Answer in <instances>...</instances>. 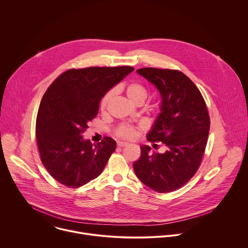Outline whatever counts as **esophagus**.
I'll list each match as a JSON object with an SVG mask.
<instances>
[{
	"label": "esophagus",
	"instance_id": "1",
	"mask_svg": "<svg viewBox=\"0 0 248 248\" xmlns=\"http://www.w3.org/2000/svg\"><path fill=\"white\" fill-rule=\"evenodd\" d=\"M117 144H118V147H125V146L128 145V143L123 142V141H119V142H118Z\"/></svg>",
	"mask_w": 248,
	"mask_h": 248
}]
</instances>
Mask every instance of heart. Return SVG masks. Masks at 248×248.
Returning <instances> with one entry per match:
<instances>
[{"instance_id": "obj_1", "label": "heart", "mask_w": 248, "mask_h": 248, "mask_svg": "<svg viewBox=\"0 0 248 248\" xmlns=\"http://www.w3.org/2000/svg\"><path fill=\"white\" fill-rule=\"evenodd\" d=\"M113 94H114V92L111 90L102 97V99L100 100V104H99V107H100L101 111H105L106 108H107V106H108L111 98L113 97ZM125 94L130 102H132L133 104H136L138 102L143 103L147 98L148 92L144 85H142L139 82H131L126 86ZM140 128H142V126L138 127V126H134V125H130V124H121L116 129L115 133L117 136H119L121 138L131 140L137 136V131Z\"/></svg>"}]
</instances>
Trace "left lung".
Wrapping results in <instances>:
<instances>
[{
	"instance_id": "8db88e82",
	"label": "left lung",
	"mask_w": 248,
	"mask_h": 248,
	"mask_svg": "<svg viewBox=\"0 0 248 248\" xmlns=\"http://www.w3.org/2000/svg\"><path fill=\"white\" fill-rule=\"evenodd\" d=\"M153 83L162 97L159 114L147 140L165 153H150L141 146V157L133 170L141 183L166 193L181 188L197 171L207 145L210 117L196 85L180 70L143 67L136 70Z\"/></svg>"
}]
</instances>
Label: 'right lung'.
<instances>
[{
  "mask_svg": "<svg viewBox=\"0 0 248 248\" xmlns=\"http://www.w3.org/2000/svg\"><path fill=\"white\" fill-rule=\"evenodd\" d=\"M134 68L90 66L70 68L45 92L36 119L41 161L60 184L80 187L101 174L116 150V141L105 136L92 144L82 133L98 114L102 97Z\"/></svg>",
  "mask_w": 248,
  "mask_h": 248,
  "instance_id": "add662e5",
  "label": "right lung"
}]
</instances>
